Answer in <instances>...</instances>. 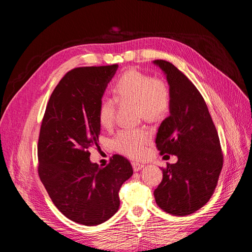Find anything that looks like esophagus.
Wrapping results in <instances>:
<instances>
[{
	"label": "esophagus",
	"mask_w": 252,
	"mask_h": 252,
	"mask_svg": "<svg viewBox=\"0 0 252 252\" xmlns=\"http://www.w3.org/2000/svg\"><path fill=\"white\" fill-rule=\"evenodd\" d=\"M144 167V164H140L138 162H134L132 163V168L134 171H140L142 168Z\"/></svg>",
	"instance_id": "obj_1"
}]
</instances>
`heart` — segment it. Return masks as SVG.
Returning a JSON list of instances; mask_svg holds the SVG:
<instances>
[{
	"label": "heart",
	"mask_w": 252,
	"mask_h": 252,
	"mask_svg": "<svg viewBox=\"0 0 252 252\" xmlns=\"http://www.w3.org/2000/svg\"><path fill=\"white\" fill-rule=\"evenodd\" d=\"M113 98L104 97L97 109V120L103 127L113 123L117 103L135 104L139 116L149 122L163 119L168 112L171 97L167 84L161 79L136 69L122 73L112 88ZM151 134L146 128L122 129L113 139V146L121 154L133 158H142L146 152Z\"/></svg>",
	"instance_id": "heart-1"
}]
</instances>
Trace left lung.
Segmentation results:
<instances>
[{"label":"left lung","mask_w":252,"mask_h":252,"mask_svg":"<svg viewBox=\"0 0 252 252\" xmlns=\"http://www.w3.org/2000/svg\"><path fill=\"white\" fill-rule=\"evenodd\" d=\"M168 82L169 117L158 127L156 144L159 155L178 157L167 164L155 190L158 206L174 216H187L209 201L223 167L220 139L200 91L171 63L156 60Z\"/></svg>","instance_id":"1"}]
</instances>
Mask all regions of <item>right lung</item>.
Wrapping results in <instances>:
<instances>
[{"label": "right lung", "mask_w": 252, "mask_h": 252, "mask_svg": "<svg viewBox=\"0 0 252 252\" xmlns=\"http://www.w3.org/2000/svg\"><path fill=\"white\" fill-rule=\"evenodd\" d=\"M118 64L68 71L48 101L37 144L39 175L63 215L85 226L100 225L120 207L119 191L131 177L127 158L114 155L106 167L90 161L97 147L98 105Z\"/></svg>", "instance_id": "right-lung-1"}]
</instances>
